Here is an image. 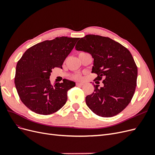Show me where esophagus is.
Listing matches in <instances>:
<instances>
[{"mask_svg":"<svg viewBox=\"0 0 155 155\" xmlns=\"http://www.w3.org/2000/svg\"><path fill=\"white\" fill-rule=\"evenodd\" d=\"M83 85H84V83H81V82H77L76 83L77 86H82Z\"/></svg>","mask_w":155,"mask_h":155,"instance_id":"esophagus-1","label":"esophagus"}]
</instances>
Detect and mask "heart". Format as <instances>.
Here are the masks:
<instances>
[{
    "mask_svg": "<svg viewBox=\"0 0 155 155\" xmlns=\"http://www.w3.org/2000/svg\"><path fill=\"white\" fill-rule=\"evenodd\" d=\"M74 78H77V79H80V78H81V76H80V75H76L75 77H74Z\"/></svg>",
    "mask_w": 155,
    "mask_h": 155,
    "instance_id": "1",
    "label": "heart"
}]
</instances>
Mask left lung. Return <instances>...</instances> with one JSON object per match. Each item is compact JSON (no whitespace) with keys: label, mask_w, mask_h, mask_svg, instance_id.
I'll return each instance as SVG.
<instances>
[{"label":"left lung","mask_w":155,"mask_h":155,"mask_svg":"<svg viewBox=\"0 0 155 155\" xmlns=\"http://www.w3.org/2000/svg\"><path fill=\"white\" fill-rule=\"evenodd\" d=\"M94 58L92 73L96 80L104 78V86L94 85V92L85 98L90 110L102 117H111L122 111L131 101L137 85V67L130 51L109 37L87 35L75 46Z\"/></svg>","instance_id":"obj_1"}]
</instances>
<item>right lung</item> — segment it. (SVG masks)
Instances as JSON below:
<instances>
[{
    "mask_svg": "<svg viewBox=\"0 0 155 155\" xmlns=\"http://www.w3.org/2000/svg\"><path fill=\"white\" fill-rule=\"evenodd\" d=\"M78 38L56 37L33 45L26 50L16 65L15 86L22 103L40 115H50L60 110L67 101V92L75 83L64 79L52 85V70L62 68L66 58Z\"/></svg>",
    "mask_w": 155,
    "mask_h": 155,
    "instance_id": "1",
    "label": "right lung"
}]
</instances>
